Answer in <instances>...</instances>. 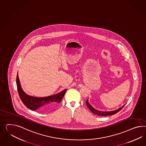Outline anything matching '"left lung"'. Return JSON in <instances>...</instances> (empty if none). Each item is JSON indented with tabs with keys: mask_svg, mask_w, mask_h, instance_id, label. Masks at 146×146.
Wrapping results in <instances>:
<instances>
[{
	"mask_svg": "<svg viewBox=\"0 0 146 146\" xmlns=\"http://www.w3.org/2000/svg\"><path fill=\"white\" fill-rule=\"evenodd\" d=\"M86 105H87L88 108H89V109H90L94 114L99 115V116H104L113 115H114V114L116 113H118V111H119L121 109L124 107V106L125 105V104H124V105H123L121 108L117 109L116 110H113V111H101L98 110H96V109L92 107V106L89 104L88 100H88L86 101Z\"/></svg>",
	"mask_w": 146,
	"mask_h": 146,
	"instance_id": "1",
	"label": "left lung"
}]
</instances>
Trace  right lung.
I'll return each mask as SVG.
<instances>
[{
	"mask_svg": "<svg viewBox=\"0 0 146 146\" xmlns=\"http://www.w3.org/2000/svg\"><path fill=\"white\" fill-rule=\"evenodd\" d=\"M17 91L23 104L31 110H38L41 112H47L54 108L61 101L67 90L65 89L62 92L46 97L39 98L29 96L21 88L18 74H17Z\"/></svg>",
	"mask_w": 146,
	"mask_h": 146,
	"instance_id": "add662e5",
	"label": "right lung"
}]
</instances>
